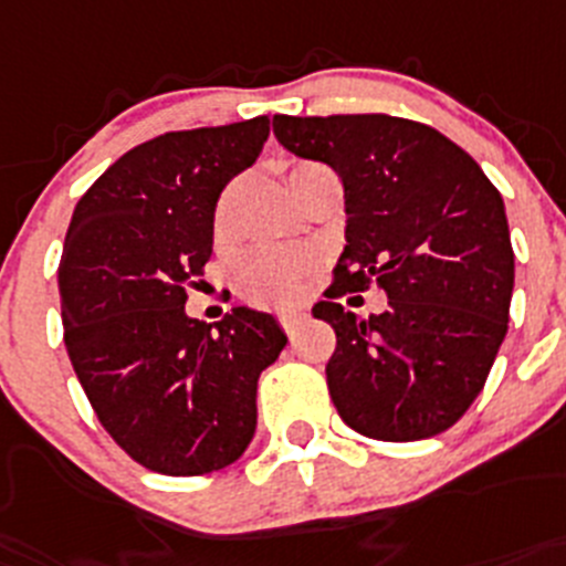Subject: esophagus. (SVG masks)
I'll return each instance as SVG.
<instances>
[{
  "label": "esophagus",
  "instance_id": "1",
  "mask_svg": "<svg viewBox=\"0 0 566 566\" xmlns=\"http://www.w3.org/2000/svg\"><path fill=\"white\" fill-rule=\"evenodd\" d=\"M307 318H310V315L304 313V310H284V313L279 315V326H282L287 335H295L301 326L307 324Z\"/></svg>",
  "mask_w": 566,
  "mask_h": 566
}]
</instances>
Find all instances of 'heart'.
<instances>
[{"label": "heart", "mask_w": 566, "mask_h": 566, "mask_svg": "<svg viewBox=\"0 0 566 566\" xmlns=\"http://www.w3.org/2000/svg\"><path fill=\"white\" fill-rule=\"evenodd\" d=\"M231 189H226L223 198L218 203V214H214V226L223 231L226 218L231 209ZM310 256L301 251H282V248H253L245 251L234 262V287L240 295H245L253 304H290L298 295L301 279L307 273Z\"/></svg>", "instance_id": "heart-1"}]
</instances>
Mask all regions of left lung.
<instances>
[{"instance_id":"1","label":"left lung","mask_w":566,"mask_h":566,"mask_svg":"<svg viewBox=\"0 0 566 566\" xmlns=\"http://www.w3.org/2000/svg\"><path fill=\"white\" fill-rule=\"evenodd\" d=\"M301 158L329 164L346 198V245L313 307L335 329L326 385L352 430L421 441L478 399L509 332L514 248L497 187L430 125L388 114L273 116ZM377 281L382 316L342 310Z\"/></svg>"}]
</instances>
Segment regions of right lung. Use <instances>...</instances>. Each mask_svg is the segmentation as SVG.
Here are the masks:
<instances>
[{
	"mask_svg": "<svg viewBox=\"0 0 566 566\" xmlns=\"http://www.w3.org/2000/svg\"><path fill=\"white\" fill-rule=\"evenodd\" d=\"M268 116L170 130L116 158L75 206L57 265L63 343L105 427L170 478L229 467L256 430V379L287 337L237 307L189 318L211 259L214 206L268 139Z\"/></svg>",
	"mask_w": 566,
	"mask_h": 566,
	"instance_id": "1",
	"label": "right lung"
}]
</instances>
